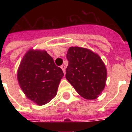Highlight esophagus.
<instances>
[{"instance_id": "esophagus-1", "label": "esophagus", "mask_w": 132, "mask_h": 132, "mask_svg": "<svg viewBox=\"0 0 132 132\" xmlns=\"http://www.w3.org/2000/svg\"><path fill=\"white\" fill-rule=\"evenodd\" d=\"M61 68H62V70H63L64 73H65V72H66V66H64V65H62V66H61Z\"/></svg>"}]
</instances>
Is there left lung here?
<instances>
[{
  "label": "left lung",
  "instance_id": "1",
  "mask_svg": "<svg viewBox=\"0 0 132 132\" xmlns=\"http://www.w3.org/2000/svg\"><path fill=\"white\" fill-rule=\"evenodd\" d=\"M66 57L68 65L66 78L83 98L93 100L105 86L107 69L97 53L86 48L72 46Z\"/></svg>",
  "mask_w": 132,
  "mask_h": 132
}]
</instances>
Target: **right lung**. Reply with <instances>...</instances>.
Listing matches in <instances>:
<instances>
[{
  "label": "right lung",
  "mask_w": 132,
  "mask_h": 132,
  "mask_svg": "<svg viewBox=\"0 0 132 132\" xmlns=\"http://www.w3.org/2000/svg\"><path fill=\"white\" fill-rule=\"evenodd\" d=\"M63 71L44 50L28 51L17 72L20 87L29 99L43 105L56 96Z\"/></svg>",
  "instance_id": "1"
}]
</instances>
